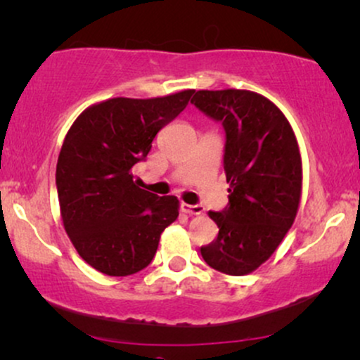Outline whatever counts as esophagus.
Listing matches in <instances>:
<instances>
[{
  "label": "esophagus",
  "mask_w": 360,
  "mask_h": 360,
  "mask_svg": "<svg viewBox=\"0 0 360 360\" xmlns=\"http://www.w3.org/2000/svg\"><path fill=\"white\" fill-rule=\"evenodd\" d=\"M181 210L188 214H202L205 213V207L201 205H186V202H181Z\"/></svg>",
  "instance_id": "esophagus-1"
}]
</instances>
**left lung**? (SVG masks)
I'll use <instances>...</instances> for the list:
<instances>
[{"instance_id":"left-lung-1","label":"left lung","mask_w":360,"mask_h":360,"mask_svg":"<svg viewBox=\"0 0 360 360\" xmlns=\"http://www.w3.org/2000/svg\"><path fill=\"white\" fill-rule=\"evenodd\" d=\"M191 103L224 129L228 206L210 211L218 238L201 246L205 262L226 275L251 274L292 228L302 194V159L281 110L250 90H198Z\"/></svg>"}]
</instances>
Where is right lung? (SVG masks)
Returning a JSON list of instances; mask_svg holds the SVG:
<instances>
[{"instance_id": "add662e5", "label": "right lung", "mask_w": 360, "mask_h": 360, "mask_svg": "<svg viewBox=\"0 0 360 360\" xmlns=\"http://www.w3.org/2000/svg\"><path fill=\"white\" fill-rule=\"evenodd\" d=\"M193 94L110 98L82 112L65 137L55 176L63 226L80 257L101 274L144 270L161 233L179 216L177 198L139 188L132 167L146 161L154 137Z\"/></svg>"}]
</instances>
